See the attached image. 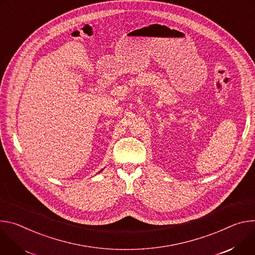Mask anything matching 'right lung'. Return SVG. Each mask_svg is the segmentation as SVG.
<instances>
[{"instance_id":"add662e5","label":"right lung","mask_w":255,"mask_h":255,"mask_svg":"<svg viewBox=\"0 0 255 255\" xmlns=\"http://www.w3.org/2000/svg\"><path fill=\"white\" fill-rule=\"evenodd\" d=\"M102 170H103V169H102ZM102 170H100V172H101V171H102Z\"/></svg>"}]
</instances>
